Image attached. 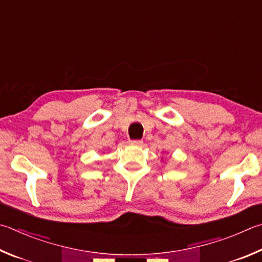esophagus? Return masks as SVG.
<instances>
[{
    "label": "esophagus",
    "instance_id": "34e87169",
    "mask_svg": "<svg viewBox=\"0 0 262 262\" xmlns=\"http://www.w3.org/2000/svg\"><path fill=\"white\" fill-rule=\"evenodd\" d=\"M130 144L132 145H142V144H143V141H141V140H133V141H130Z\"/></svg>",
    "mask_w": 262,
    "mask_h": 262
}]
</instances>
